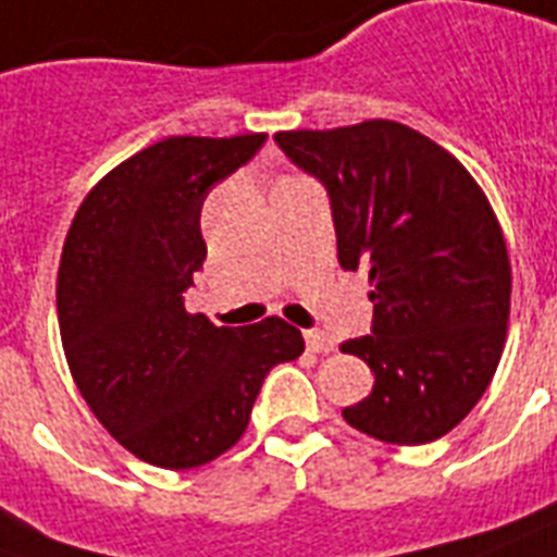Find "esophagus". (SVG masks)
<instances>
[{
    "label": "esophagus",
    "mask_w": 557,
    "mask_h": 557,
    "mask_svg": "<svg viewBox=\"0 0 557 557\" xmlns=\"http://www.w3.org/2000/svg\"><path fill=\"white\" fill-rule=\"evenodd\" d=\"M305 342H307V350L310 352H333L335 350L333 338H330L327 333H321V330H307Z\"/></svg>",
    "instance_id": "esophagus-1"
}]
</instances>
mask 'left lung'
<instances>
[{
	"label": "left lung",
	"instance_id": "left-lung-1",
	"mask_svg": "<svg viewBox=\"0 0 557 557\" xmlns=\"http://www.w3.org/2000/svg\"><path fill=\"white\" fill-rule=\"evenodd\" d=\"M275 141L327 187L338 264L370 273L372 333L342 344L375 384L344 421L387 444H430L481 401L509 321L507 242L470 170L389 119L282 131Z\"/></svg>",
	"mask_w": 557,
	"mask_h": 557
}]
</instances>
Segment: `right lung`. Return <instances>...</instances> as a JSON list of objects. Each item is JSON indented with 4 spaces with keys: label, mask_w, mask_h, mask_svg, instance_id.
<instances>
[{
    "label": "right lung",
    "mask_w": 557,
    "mask_h": 557,
    "mask_svg": "<svg viewBox=\"0 0 557 557\" xmlns=\"http://www.w3.org/2000/svg\"><path fill=\"white\" fill-rule=\"evenodd\" d=\"M268 133L170 136L113 168L73 215L59 261V333L87 407L124 449L193 470L247 430L264 375L305 352L278 315L215 327L185 310L205 264L201 205Z\"/></svg>",
    "instance_id": "right-lung-1"
}]
</instances>
